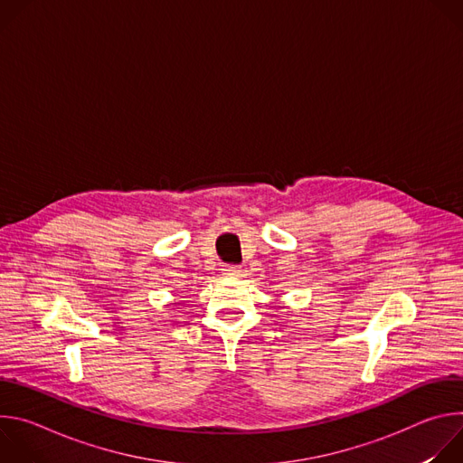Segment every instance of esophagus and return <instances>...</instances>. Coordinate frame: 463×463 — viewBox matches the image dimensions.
I'll return each mask as SVG.
<instances>
[{"instance_id":"esophagus-1","label":"esophagus","mask_w":463,"mask_h":463,"mask_svg":"<svg viewBox=\"0 0 463 463\" xmlns=\"http://www.w3.org/2000/svg\"><path fill=\"white\" fill-rule=\"evenodd\" d=\"M222 273L225 275V277H241V268H238V266H223V269H222Z\"/></svg>"}]
</instances>
